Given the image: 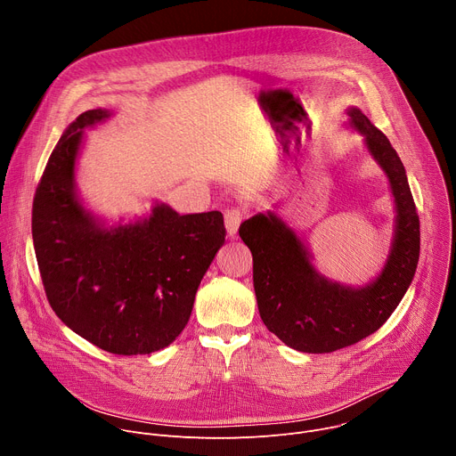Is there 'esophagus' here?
Segmentation results:
<instances>
[{
    "label": "esophagus",
    "instance_id": "34e87169",
    "mask_svg": "<svg viewBox=\"0 0 456 456\" xmlns=\"http://www.w3.org/2000/svg\"><path fill=\"white\" fill-rule=\"evenodd\" d=\"M243 215H245V211L241 208H229L225 211V229H227L229 236H234L238 232V227L243 220Z\"/></svg>",
    "mask_w": 456,
    "mask_h": 456
}]
</instances>
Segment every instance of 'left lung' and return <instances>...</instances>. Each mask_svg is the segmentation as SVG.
<instances>
[{
	"mask_svg": "<svg viewBox=\"0 0 456 456\" xmlns=\"http://www.w3.org/2000/svg\"><path fill=\"white\" fill-rule=\"evenodd\" d=\"M348 113L395 197V241L382 274L364 289L330 283L314 271L294 231L273 213L245 220L238 231L252 252L254 292L265 327L287 346L306 354L336 352L377 332L404 297L419 264L420 222L406 169L361 110Z\"/></svg>",
	"mask_w": 456,
	"mask_h": 456,
	"instance_id": "8db88e82",
	"label": "left lung"
}]
</instances>
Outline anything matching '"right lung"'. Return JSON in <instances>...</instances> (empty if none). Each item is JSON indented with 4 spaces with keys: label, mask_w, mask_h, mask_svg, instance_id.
I'll list each match as a JSON object with an SVG mask.
<instances>
[{
    "label": "right lung",
    "mask_w": 456,
    "mask_h": 456,
    "mask_svg": "<svg viewBox=\"0 0 456 456\" xmlns=\"http://www.w3.org/2000/svg\"><path fill=\"white\" fill-rule=\"evenodd\" d=\"M108 115L88 110L59 139L34 194L32 238L57 317L101 350L144 355L185 329L225 225L220 211L180 216L164 204L139 224L97 225L77 202L74 166L83 129Z\"/></svg>",
    "instance_id": "add662e5"
}]
</instances>
